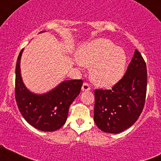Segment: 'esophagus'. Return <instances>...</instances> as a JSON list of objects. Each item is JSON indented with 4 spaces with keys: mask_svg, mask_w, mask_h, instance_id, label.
I'll return each instance as SVG.
<instances>
[{
    "mask_svg": "<svg viewBox=\"0 0 161 161\" xmlns=\"http://www.w3.org/2000/svg\"><path fill=\"white\" fill-rule=\"evenodd\" d=\"M81 90L83 92L89 91V90H91V87L89 86V85H88V83H84L83 86H82V88H81Z\"/></svg>",
    "mask_w": 161,
    "mask_h": 161,
    "instance_id": "obj_1",
    "label": "esophagus"
}]
</instances>
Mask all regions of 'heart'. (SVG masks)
I'll use <instances>...</instances> for the list:
<instances>
[{
	"label": "heart",
	"instance_id": "heart-1",
	"mask_svg": "<svg viewBox=\"0 0 161 161\" xmlns=\"http://www.w3.org/2000/svg\"><path fill=\"white\" fill-rule=\"evenodd\" d=\"M78 58L83 65H92L90 73L92 81L105 88L112 86L122 78L127 62L125 50L104 38L82 44Z\"/></svg>",
	"mask_w": 161,
	"mask_h": 161
}]
</instances>
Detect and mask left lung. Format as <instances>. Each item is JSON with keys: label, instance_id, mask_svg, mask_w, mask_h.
Returning a JSON list of instances; mask_svg holds the SVG:
<instances>
[{"label": "left lung", "instance_id": "1", "mask_svg": "<svg viewBox=\"0 0 161 161\" xmlns=\"http://www.w3.org/2000/svg\"><path fill=\"white\" fill-rule=\"evenodd\" d=\"M147 88V69L137 50L123 77L111 90L95 91L94 121L105 133L119 134L140 116Z\"/></svg>", "mask_w": 161, "mask_h": 161}]
</instances>
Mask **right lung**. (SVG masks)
<instances>
[{"label": "right lung", "mask_w": 161, "mask_h": 161, "mask_svg": "<svg viewBox=\"0 0 161 161\" xmlns=\"http://www.w3.org/2000/svg\"><path fill=\"white\" fill-rule=\"evenodd\" d=\"M23 52L24 49L18 56L16 66L15 94L18 108L24 119L36 129L45 132L58 130L66 122L69 108L80 92L83 81L64 80L46 93L32 92L25 86L21 76Z\"/></svg>", "instance_id": "obj_1"}]
</instances>
